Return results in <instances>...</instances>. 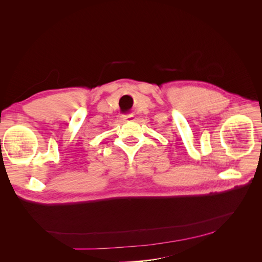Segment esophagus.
<instances>
[{
    "mask_svg": "<svg viewBox=\"0 0 262 262\" xmlns=\"http://www.w3.org/2000/svg\"><path fill=\"white\" fill-rule=\"evenodd\" d=\"M122 119L124 121L131 122V121L136 120V116H134V115H124V116H122Z\"/></svg>",
    "mask_w": 262,
    "mask_h": 262,
    "instance_id": "esophagus-1",
    "label": "esophagus"
}]
</instances>
